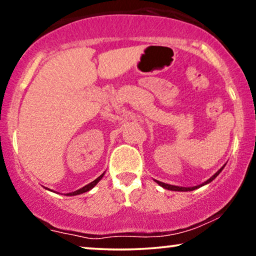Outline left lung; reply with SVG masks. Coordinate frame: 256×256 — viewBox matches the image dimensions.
<instances>
[{"instance_id": "left-lung-1", "label": "left lung", "mask_w": 256, "mask_h": 256, "mask_svg": "<svg viewBox=\"0 0 256 256\" xmlns=\"http://www.w3.org/2000/svg\"><path fill=\"white\" fill-rule=\"evenodd\" d=\"M224 166L222 168V169H220L219 171H216V172L213 174V176L210 178L208 180H206L205 183H202V185H198V186H194V188H182V186H174V185H170V184H166V183H162V182H158V180H156L157 182V184H160V186H163L164 188H166V190H171V191H192V190H194V188H200V186H202V185H205V184H208V183H210V182H212L213 180H214V178L218 176V174L222 172V170L224 169Z\"/></svg>"}]
</instances>
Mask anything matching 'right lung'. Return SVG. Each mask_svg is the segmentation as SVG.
<instances>
[{
    "label": "right lung",
    "mask_w": 256,
    "mask_h": 256,
    "mask_svg": "<svg viewBox=\"0 0 256 256\" xmlns=\"http://www.w3.org/2000/svg\"><path fill=\"white\" fill-rule=\"evenodd\" d=\"M102 177H104V174H101V176L98 177L96 180H93L92 183L87 184L86 186H84V188H79V190H76V191H74V192H71V194H68V196H76V194H84V192H87V191H90V188L96 186V185L98 184V182H99V180H100L101 178H102Z\"/></svg>",
    "instance_id": "add662e5"
}]
</instances>
